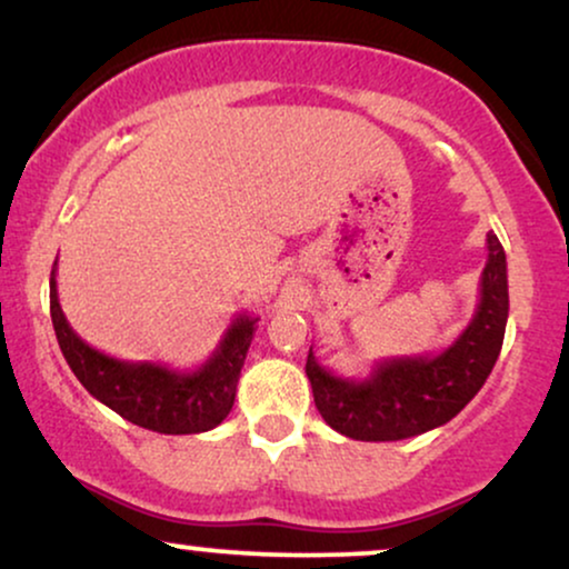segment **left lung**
<instances>
[{
  "label": "left lung",
  "instance_id": "8db88e82",
  "mask_svg": "<svg viewBox=\"0 0 569 569\" xmlns=\"http://www.w3.org/2000/svg\"><path fill=\"white\" fill-rule=\"evenodd\" d=\"M480 300L469 325L440 353L392 356L375 361L367 377H342L308 350L306 375L313 403L340 435L369 443L403 440L451 422L486 385L499 359L509 319L507 252L488 234Z\"/></svg>",
  "mask_w": 569,
  "mask_h": 569
}]
</instances>
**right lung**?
<instances>
[{
  "label": "right lung",
  "instance_id": "obj_1",
  "mask_svg": "<svg viewBox=\"0 0 569 569\" xmlns=\"http://www.w3.org/2000/svg\"><path fill=\"white\" fill-rule=\"evenodd\" d=\"M58 261L49 277V313L68 367L97 401L131 425L160 435L208 432L234 406L237 382L256 335L258 317L237 313L219 346L198 369L179 371L156 361H123L83 342L58 300Z\"/></svg>",
  "mask_w": 569,
  "mask_h": 569
}]
</instances>
